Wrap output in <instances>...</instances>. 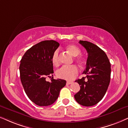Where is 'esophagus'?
I'll return each mask as SVG.
<instances>
[{"label": "esophagus", "mask_w": 128, "mask_h": 128, "mask_svg": "<svg viewBox=\"0 0 128 128\" xmlns=\"http://www.w3.org/2000/svg\"><path fill=\"white\" fill-rule=\"evenodd\" d=\"M72 82H67V84L68 85V84H72Z\"/></svg>", "instance_id": "obj_1"}]
</instances>
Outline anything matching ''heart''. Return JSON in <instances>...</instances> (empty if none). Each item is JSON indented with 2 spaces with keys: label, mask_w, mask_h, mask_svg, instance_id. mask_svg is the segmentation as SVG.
Returning <instances> with one entry per match:
<instances>
[{
  "label": "heart",
  "mask_w": 128,
  "mask_h": 128,
  "mask_svg": "<svg viewBox=\"0 0 128 128\" xmlns=\"http://www.w3.org/2000/svg\"><path fill=\"white\" fill-rule=\"evenodd\" d=\"M66 50L70 53L73 56H77L80 54L81 50L78 46L75 45L70 44L66 46ZM77 60L79 62H82V58H78ZM51 61L53 65L55 66H58L59 65V50L56 49L53 52ZM78 72V68L76 66H63L60 68L56 72V75L58 77L61 79H64L66 80H72L75 78Z\"/></svg>",
  "instance_id": "obj_1"
}]
</instances>
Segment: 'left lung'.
<instances>
[{"mask_svg":"<svg viewBox=\"0 0 128 128\" xmlns=\"http://www.w3.org/2000/svg\"><path fill=\"white\" fill-rule=\"evenodd\" d=\"M88 53L86 67L83 74L86 77L76 80L80 90L74 95L77 103L84 106L96 104L102 99L110 80L111 68L106 53L96 45L80 41Z\"/></svg>","mask_w":128,"mask_h":128,"instance_id":"left-lung-1","label":"left lung"}]
</instances>
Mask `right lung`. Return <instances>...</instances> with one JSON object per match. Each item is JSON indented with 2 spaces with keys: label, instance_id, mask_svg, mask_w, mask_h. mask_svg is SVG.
Masks as SVG:
<instances>
[{
  "label": "right lung",
  "instance_id": "add662e5",
  "mask_svg": "<svg viewBox=\"0 0 128 128\" xmlns=\"http://www.w3.org/2000/svg\"><path fill=\"white\" fill-rule=\"evenodd\" d=\"M54 40L40 42L27 50L22 56L19 66L20 77L24 90L32 102L40 106L54 103L60 92L66 84V81L52 78L53 52L59 46ZM51 76V82H46Z\"/></svg>",
  "mask_w": 128,
  "mask_h": 128
}]
</instances>
